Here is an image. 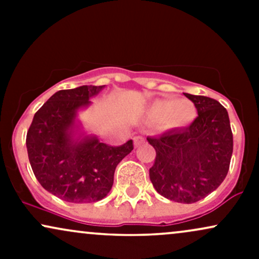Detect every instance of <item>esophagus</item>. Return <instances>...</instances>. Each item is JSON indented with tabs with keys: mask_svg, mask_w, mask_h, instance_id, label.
Instances as JSON below:
<instances>
[{
	"mask_svg": "<svg viewBox=\"0 0 259 259\" xmlns=\"http://www.w3.org/2000/svg\"><path fill=\"white\" fill-rule=\"evenodd\" d=\"M142 144H145V139L142 138V136H135V138H134V146L139 147L141 146Z\"/></svg>",
	"mask_w": 259,
	"mask_h": 259,
	"instance_id": "obj_1",
	"label": "esophagus"
}]
</instances>
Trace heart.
Returning a JSON list of instances; mask_svg holds the SVG:
<instances>
[{
    "label": "heart",
    "instance_id": "1",
    "mask_svg": "<svg viewBox=\"0 0 259 259\" xmlns=\"http://www.w3.org/2000/svg\"><path fill=\"white\" fill-rule=\"evenodd\" d=\"M147 117L162 123L167 129H183L196 119L197 108L194 102L186 99L157 100L148 107Z\"/></svg>",
    "mask_w": 259,
    "mask_h": 259
}]
</instances>
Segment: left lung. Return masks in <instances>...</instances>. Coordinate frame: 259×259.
<instances>
[{"label":"left lung","mask_w":259,"mask_h":259,"mask_svg":"<svg viewBox=\"0 0 259 259\" xmlns=\"http://www.w3.org/2000/svg\"><path fill=\"white\" fill-rule=\"evenodd\" d=\"M198 117L190 126L147 138L156 150L150 179L159 195L194 203L213 192L227 177L233 154V133L227 109L218 101L185 94Z\"/></svg>","instance_id":"1"}]
</instances>
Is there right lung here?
<instances>
[{"mask_svg":"<svg viewBox=\"0 0 259 259\" xmlns=\"http://www.w3.org/2000/svg\"><path fill=\"white\" fill-rule=\"evenodd\" d=\"M106 85H82L53 94L35 113L26 134L29 162L41 186L72 203H91L111 191L118 163L133 151V141L107 146L85 132L79 112L92 105Z\"/></svg>","mask_w":259,"mask_h":259,"instance_id":"obj_1","label":"right lung"}]
</instances>
